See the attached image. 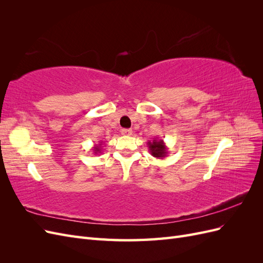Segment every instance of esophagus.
<instances>
[{
	"mask_svg": "<svg viewBox=\"0 0 263 263\" xmlns=\"http://www.w3.org/2000/svg\"><path fill=\"white\" fill-rule=\"evenodd\" d=\"M122 135H124V136H130V135L133 134V130L132 129H128V128H123L121 130Z\"/></svg>",
	"mask_w": 263,
	"mask_h": 263,
	"instance_id": "obj_1",
	"label": "esophagus"
}]
</instances>
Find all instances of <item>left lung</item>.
Here are the masks:
<instances>
[{
	"label": "left lung",
	"instance_id": "8db88e82",
	"mask_svg": "<svg viewBox=\"0 0 263 263\" xmlns=\"http://www.w3.org/2000/svg\"><path fill=\"white\" fill-rule=\"evenodd\" d=\"M148 148L151 156H154L155 158L158 159H163L166 156H168L169 151H168V147L165 146L164 141L162 139H153V140H149L147 142Z\"/></svg>",
	"mask_w": 263,
	"mask_h": 263
}]
</instances>
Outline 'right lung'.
<instances>
[{"label":"right lung","mask_w":263,"mask_h":263,"mask_svg":"<svg viewBox=\"0 0 263 263\" xmlns=\"http://www.w3.org/2000/svg\"><path fill=\"white\" fill-rule=\"evenodd\" d=\"M92 150H93V153H94L95 155L101 154V151H102V142H100L99 145H95Z\"/></svg>","instance_id":"add662e5"}]
</instances>
